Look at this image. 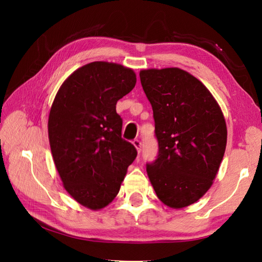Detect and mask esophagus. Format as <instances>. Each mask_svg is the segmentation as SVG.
Here are the masks:
<instances>
[{
    "label": "esophagus",
    "instance_id": "1",
    "mask_svg": "<svg viewBox=\"0 0 262 262\" xmlns=\"http://www.w3.org/2000/svg\"><path fill=\"white\" fill-rule=\"evenodd\" d=\"M133 144H134V147L136 148V150H137V152H141V150H142V143H141V141L140 140H134L133 141Z\"/></svg>",
    "mask_w": 262,
    "mask_h": 262
}]
</instances>
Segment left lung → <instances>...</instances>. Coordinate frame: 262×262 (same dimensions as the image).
I'll use <instances>...</instances> for the list:
<instances>
[{"mask_svg": "<svg viewBox=\"0 0 262 262\" xmlns=\"http://www.w3.org/2000/svg\"><path fill=\"white\" fill-rule=\"evenodd\" d=\"M140 78L158 141L157 159L147 164V173L159 200L181 209L214 183L227 147L224 115L203 83L183 69H144Z\"/></svg>", "mask_w": 262, "mask_h": 262, "instance_id": "left-lung-1", "label": "left lung"}]
</instances>
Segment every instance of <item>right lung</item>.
<instances>
[{
    "mask_svg": "<svg viewBox=\"0 0 262 262\" xmlns=\"http://www.w3.org/2000/svg\"><path fill=\"white\" fill-rule=\"evenodd\" d=\"M135 84L133 69L95 61L75 70L52 104L48 139L55 167L70 196L91 210L113 201L136 158L115 111Z\"/></svg>",
    "mask_w": 262,
    "mask_h": 262,
    "instance_id": "obj_1",
    "label": "right lung"
}]
</instances>
